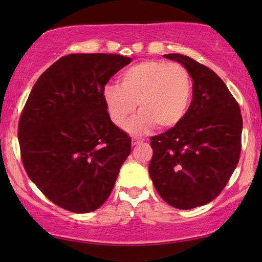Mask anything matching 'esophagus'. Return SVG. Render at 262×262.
Segmentation results:
<instances>
[{"instance_id": "34e87169", "label": "esophagus", "mask_w": 262, "mask_h": 262, "mask_svg": "<svg viewBox=\"0 0 262 262\" xmlns=\"http://www.w3.org/2000/svg\"><path fill=\"white\" fill-rule=\"evenodd\" d=\"M141 143H143V139H141V138H132V139H131V144H132V146L141 144Z\"/></svg>"}]
</instances>
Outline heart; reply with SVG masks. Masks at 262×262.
<instances>
[{
    "instance_id": "obj_1",
    "label": "heart",
    "mask_w": 262,
    "mask_h": 262,
    "mask_svg": "<svg viewBox=\"0 0 262 262\" xmlns=\"http://www.w3.org/2000/svg\"><path fill=\"white\" fill-rule=\"evenodd\" d=\"M193 83L184 66L166 60H144L120 75L119 85L107 84L102 91L110 119L121 127L136 111L139 114L125 125L135 136L159 126L170 130L185 119L191 105Z\"/></svg>"
}]
</instances>
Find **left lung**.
I'll return each instance as SVG.
<instances>
[{
	"label": "left lung",
	"mask_w": 262,
	"mask_h": 262,
	"mask_svg": "<svg viewBox=\"0 0 262 262\" xmlns=\"http://www.w3.org/2000/svg\"><path fill=\"white\" fill-rule=\"evenodd\" d=\"M164 57L188 70L193 99L178 126L151 137L149 174L164 202L189 210L210 203L228 184L241 151L242 116L216 73L187 56Z\"/></svg>",
	"instance_id": "1"
}]
</instances>
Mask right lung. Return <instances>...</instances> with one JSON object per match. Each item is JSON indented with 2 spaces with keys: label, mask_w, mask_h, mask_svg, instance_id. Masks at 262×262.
I'll use <instances>...</instances> for the list:
<instances>
[{
  "label": "right lung",
  "mask_w": 262,
  "mask_h": 262,
  "mask_svg": "<svg viewBox=\"0 0 262 262\" xmlns=\"http://www.w3.org/2000/svg\"><path fill=\"white\" fill-rule=\"evenodd\" d=\"M131 58L106 53L64 56L41 74L19 121L26 173L56 205L87 213L108 198L131 138L110 119L102 91Z\"/></svg>",
  "instance_id": "add662e5"
}]
</instances>
